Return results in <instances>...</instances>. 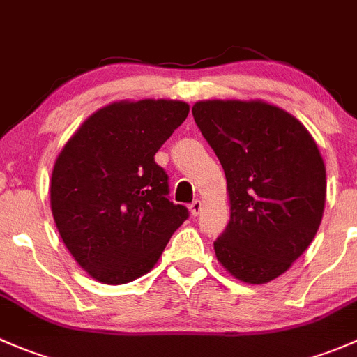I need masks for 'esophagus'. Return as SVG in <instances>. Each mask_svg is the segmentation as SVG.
I'll return each mask as SVG.
<instances>
[{"mask_svg":"<svg viewBox=\"0 0 357 357\" xmlns=\"http://www.w3.org/2000/svg\"><path fill=\"white\" fill-rule=\"evenodd\" d=\"M200 211H202V202L199 199H195L190 204V213H192V216H199Z\"/></svg>","mask_w":357,"mask_h":357,"instance_id":"1","label":"esophagus"}]
</instances>
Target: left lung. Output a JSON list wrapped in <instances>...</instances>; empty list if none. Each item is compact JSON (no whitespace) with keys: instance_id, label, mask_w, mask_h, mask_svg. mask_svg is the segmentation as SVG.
I'll use <instances>...</instances> for the list:
<instances>
[{"instance_id":"8db88e82","label":"left lung","mask_w":357,"mask_h":357,"mask_svg":"<svg viewBox=\"0 0 357 357\" xmlns=\"http://www.w3.org/2000/svg\"><path fill=\"white\" fill-rule=\"evenodd\" d=\"M192 113L230 193L218 261L249 284L279 278L323 220L326 169L316 141L295 116L261 101H200Z\"/></svg>"}]
</instances>
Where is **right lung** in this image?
<instances>
[{"label":"right lung","mask_w":357,"mask_h":357,"mask_svg":"<svg viewBox=\"0 0 357 357\" xmlns=\"http://www.w3.org/2000/svg\"><path fill=\"white\" fill-rule=\"evenodd\" d=\"M181 101L115 102L83 122L52 172L55 225L73 258L105 284L153 268L190 216L169 199L155 153L188 116Z\"/></svg>","instance_id":"obj_1"}]
</instances>
